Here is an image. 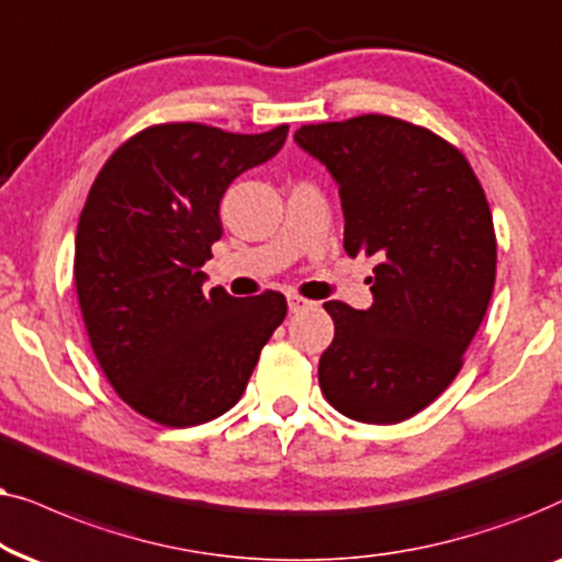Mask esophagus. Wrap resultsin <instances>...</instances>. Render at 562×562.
Here are the masks:
<instances>
[{"mask_svg":"<svg viewBox=\"0 0 562 562\" xmlns=\"http://www.w3.org/2000/svg\"><path fill=\"white\" fill-rule=\"evenodd\" d=\"M308 305H311V301H305V297H301V295H295V293L288 295V308H290V313H297V311L308 308Z\"/></svg>","mask_w":562,"mask_h":562,"instance_id":"esophagus-1","label":"esophagus"}]
</instances>
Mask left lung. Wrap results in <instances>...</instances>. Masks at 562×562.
<instances>
[{"label":"left lung","mask_w":562,"mask_h":562,"mask_svg":"<svg viewBox=\"0 0 562 562\" xmlns=\"http://www.w3.org/2000/svg\"><path fill=\"white\" fill-rule=\"evenodd\" d=\"M295 144L339 184L344 249L378 261L368 311L324 303L334 341L318 362L321 391L355 422H406L452 383L488 311V200L458 148L406 120L303 125Z\"/></svg>","instance_id":"1"}]
</instances>
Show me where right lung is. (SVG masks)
Instances as JSON below:
<instances>
[{"label": "right lung", "instance_id": "obj_1", "mask_svg": "<svg viewBox=\"0 0 562 562\" xmlns=\"http://www.w3.org/2000/svg\"><path fill=\"white\" fill-rule=\"evenodd\" d=\"M288 125L241 136L200 123L151 125L110 156L81 211L74 282L104 378L140 416L205 424L234 408L285 295L205 290L223 236L221 200L280 151Z\"/></svg>", "mask_w": 562, "mask_h": 562}]
</instances>
